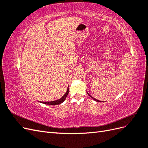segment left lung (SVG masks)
I'll return each instance as SVG.
<instances>
[{
	"instance_id": "8db88e82",
	"label": "left lung",
	"mask_w": 148,
	"mask_h": 148,
	"mask_svg": "<svg viewBox=\"0 0 148 148\" xmlns=\"http://www.w3.org/2000/svg\"><path fill=\"white\" fill-rule=\"evenodd\" d=\"M88 95H89V96H90V97H91V98H92V99H94V100H95V101H96V102H101V101H99V100H97V99H95V98H94V97H92V96H91V95H89V94H88Z\"/></svg>"
}]
</instances>
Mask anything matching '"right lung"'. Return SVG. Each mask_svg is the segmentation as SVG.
<instances>
[{
  "label": "right lung",
  "instance_id": "obj_1",
  "mask_svg": "<svg viewBox=\"0 0 148 148\" xmlns=\"http://www.w3.org/2000/svg\"><path fill=\"white\" fill-rule=\"evenodd\" d=\"M69 86L68 88H67V90L66 92H65V95L62 96L60 99L54 101H51V102H40L42 103V104H47V105H57V104H60L61 103L63 102L65 99H66V97L67 96V95H69Z\"/></svg>",
  "mask_w": 148,
  "mask_h": 148
}]
</instances>
